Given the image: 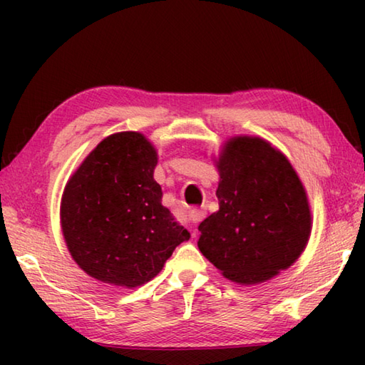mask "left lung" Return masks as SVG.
I'll use <instances>...</instances> for the list:
<instances>
[{
  "label": "left lung",
  "instance_id": "obj_1",
  "mask_svg": "<svg viewBox=\"0 0 365 365\" xmlns=\"http://www.w3.org/2000/svg\"><path fill=\"white\" fill-rule=\"evenodd\" d=\"M158 153L138 132L109 135L69 178L61 227L73 261L104 283L153 280L190 232L160 205Z\"/></svg>",
  "mask_w": 365,
  "mask_h": 365
}]
</instances>
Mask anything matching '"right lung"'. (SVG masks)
I'll list each match as a JSON object with an SVG mask.
<instances>
[{"label": "right lung", "instance_id": "add662e5", "mask_svg": "<svg viewBox=\"0 0 365 365\" xmlns=\"http://www.w3.org/2000/svg\"><path fill=\"white\" fill-rule=\"evenodd\" d=\"M219 211L197 227V248L225 279L255 285L288 269L311 235V209L298 174L256 137H235L217 160Z\"/></svg>", "mask_w": 365, "mask_h": 365}]
</instances>
